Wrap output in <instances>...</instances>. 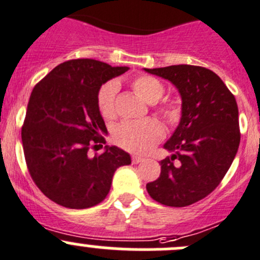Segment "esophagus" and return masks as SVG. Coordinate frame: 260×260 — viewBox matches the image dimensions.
<instances>
[{"instance_id": "obj_1", "label": "esophagus", "mask_w": 260, "mask_h": 260, "mask_svg": "<svg viewBox=\"0 0 260 260\" xmlns=\"http://www.w3.org/2000/svg\"><path fill=\"white\" fill-rule=\"evenodd\" d=\"M143 159H145L143 157L137 156V154H133V156H132V164L137 165V164H140V162H142Z\"/></svg>"}]
</instances>
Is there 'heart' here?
<instances>
[{"label":"heart","mask_w":260,"mask_h":260,"mask_svg":"<svg viewBox=\"0 0 260 260\" xmlns=\"http://www.w3.org/2000/svg\"><path fill=\"white\" fill-rule=\"evenodd\" d=\"M132 89L140 98L147 103H156L165 93V86L158 79L148 75H141L132 80ZM118 85L115 81H108L101 86L96 95V106L99 113L106 119H111L115 113V94ZM162 113L169 120L174 122L179 115V111L174 106L162 108ZM115 142L123 148L133 152H146L156 145L164 137V128L156 119L125 120L115 127Z\"/></svg>","instance_id":"heart-1"}]
</instances>
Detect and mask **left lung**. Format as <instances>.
<instances>
[{
  "mask_svg": "<svg viewBox=\"0 0 260 260\" xmlns=\"http://www.w3.org/2000/svg\"><path fill=\"white\" fill-rule=\"evenodd\" d=\"M169 80L181 96V118L164 148L161 175L146 185L157 203L183 208L214 191L240 143L237 101L214 72L195 65L145 69Z\"/></svg>",
  "mask_w": 260,
  "mask_h": 260,
  "instance_id": "left-lung-1",
  "label": "left lung"
}]
</instances>
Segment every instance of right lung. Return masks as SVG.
<instances>
[{
  "label": "right lung",
  "mask_w": 260,
  "mask_h": 260,
  "mask_svg": "<svg viewBox=\"0 0 260 260\" xmlns=\"http://www.w3.org/2000/svg\"><path fill=\"white\" fill-rule=\"evenodd\" d=\"M129 68L93 59L57 65L30 95L21 140L34 182L50 200L64 208L88 209L106 199L118 167L131 156L106 146L90 157L93 143L104 142L106 123L96 106L103 84Z\"/></svg>",
  "instance_id": "obj_1"
}]
</instances>
